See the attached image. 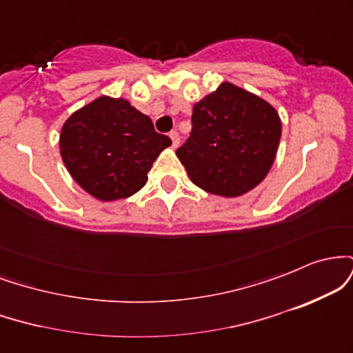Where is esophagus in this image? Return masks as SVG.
<instances>
[{
  "mask_svg": "<svg viewBox=\"0 0 353 353\" xmlns=\"http://www.w3.org/2000/svg\"><path fill=\"white\" fill-rule=\"evenodd\" d=\"M169 137H171L172 141V148H177V145H179V134H177V131L169 132Z\"/></svg>",
  "mask_w": 353,
  "mask_h": 353,
  "instance_id": "34e87169",
  "label": "esophagus"
}]
</instances>
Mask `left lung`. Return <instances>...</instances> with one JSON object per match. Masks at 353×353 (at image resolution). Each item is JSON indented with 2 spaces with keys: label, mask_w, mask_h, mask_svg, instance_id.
<instances>
[{
  "label": "left lung",
  "mask_w": 353,
  "mask_h": 353,
  "mask_svg": "<svg viewBox=\"0 0 353 353\" xmlns=\"http://www.w3.org/2000/svg\"><path fill=\"white\" fill-rule=\"evenodd\" d=\"M281 136L272 104L225 81L194 104L192 131L176 156L197 188L241 197L265 179Z\"/></svg>",
  "instance_id": "8db88e82"
}]
</instances>
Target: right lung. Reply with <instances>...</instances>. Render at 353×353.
<instances>
[{
  "instance_id": "add662e5",
  "label": "right lung",
  "mask_w": 353,
  "mask_h": 353,
  "mask_svg": "<svg viewBox=\"0 0 353 353\" xmlns=\"http://www.w3.org/2000/svg\"><path fill=\"white\" fill-rule=\"evenodd\" d=\"M171 145L128 99L99 96L61 128L59 154L68 172L101 202L131 197L148 182L152 163Z\"/></svg>"
}]
</instances>
